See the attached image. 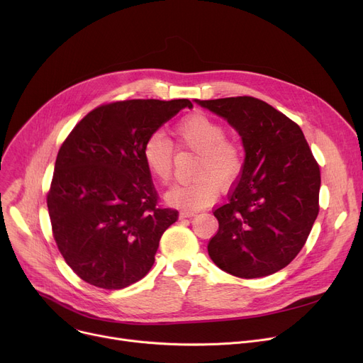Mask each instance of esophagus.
Wrapping results in <instances>:
<instances>
[{
	"label": "esophagus",
	"instance_id": "1",
	"mask_svg": "<svg viewBox=\"0 0 363 363\" xmlns=\"http://www.w3.org/2000/svg\"><path fill=\"white\" fill-rule=\"evenodd\" d=\"M194 216H196L195 211H180V214H179L180 218H191Z\"/></svg>",
	"mask_w": 363,
	"mask_h": 363
}]
</instances>
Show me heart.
I'll list each match as a JSON object with an SVG mask.
<instances>
[{
  "label": "heart",
  "instance_id": "b5f03b06",
  "mask_svg": "<svg viewBox=\"0 0 363 363\" xmlns=\"http://www.w3.org/2000/svg\"><path fill=\"white\" fill-rule=\"evenodd\" d=\"M180 147L196 153L195 179L172 186L165 202L184 211H196L216 201L218 186H229L239 176L244 164L242 147L224 137V127L205 113L184 116L174 128ZM143 162L161 183H167L172 169V146L161 133L149 135L142 147Z\"/></svg>",
  "mask_w": 363,
  "mask_h": 363
}]
</instances>
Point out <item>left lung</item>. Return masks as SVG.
Segmentation results:
<instances>
[{
	"label": "left lung",
	"mask_w": 363,
	"mask_h": 363,
	"mask_svg": "<svg viewBox=\"0 0 363 363\" xmlns=\"http://www.w3.org/2000/svg\"><path fill=\"white\" fill-rule=\"evenodd\" d=\"M226 119L245 160L228 201L214 211L208 254L217 267L254 279L279 272L304 247L319 213L320 171L301 128L250 96L196 100Z\"/></svg>",
	"instance_id": "1"
}]
</instances>
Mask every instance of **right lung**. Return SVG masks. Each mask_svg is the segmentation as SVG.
<instances>
[{"label":"right lung","instance_id":"add662e5","mask_svg":"<svg viewBox=\"0 0 363 363\" xmlns=\"http://www.w3.org/2000/svg\"><path fill=\"white\" fill-rule=\"evenodd\" d=\"M191 100H125L85 115L63 142L47 206L65 262L82 281L125 288L147 274L179 213L158 206L142 147Z\"/></svg>","mask_w":363,"mask_h":363}]
</instances>
